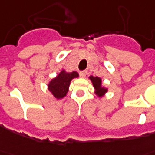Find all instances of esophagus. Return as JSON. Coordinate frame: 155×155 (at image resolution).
Masks as SVG:
<instances>
[{"label": "esophagus", "mask_w": 155, "mask_h": 155, "mask_svg": "<svg viewBox=\"0 0 155 155\" xmlns=\"http://www.w3.org/2000/svg\"><path fill=\"white\" fill-rule=\"evenodd\" d=\"M86 74H87V72L85 71H83L80 72V75H81V78L85 77V76H86Z\"/></svg>", "instance_id": "1"}]
</instances>
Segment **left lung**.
I'll return each instance as SVG.
<instances>
[{"label": "left lung", "mask_w": 155, "mask_h": 155, "mask_svg": "<svg viewBox=\"0 0 155 155\" xmlns=\"http://www.w3.org/2000/svg\"><path fill=\"white\" fill-rule=\"evenodd\" d=\"M89 79L92 82L93 86L94 89V94H96V96H98V98H103L104 95L106 94V93L107 92L108 89L103 84L102 79L100 77H98V76L94 77L93 75H90Z\"/></svg>", "instance_id": "obj_1"}]
</instances>
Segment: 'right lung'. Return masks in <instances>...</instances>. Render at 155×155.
<instances>
[{"mask_svg": "<svg viewBox=\"0 0 155 155\" xmlns=\"http://www.w3.org/2000/svg\"><path fill=\"white\" fill-rule=\"evenodd\" d=\"M79 77L76 71L67 72L66 70H61L57 76L52 78L48 84V89L52 96L57 99L65 98L69 91L71 81L74 78Z\"/></svg>", "mask_w": 155, "mask_h": 155, "instance_id": "add662e5", "label": "right lung"}]
</instances>
